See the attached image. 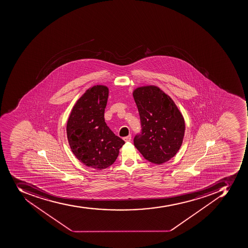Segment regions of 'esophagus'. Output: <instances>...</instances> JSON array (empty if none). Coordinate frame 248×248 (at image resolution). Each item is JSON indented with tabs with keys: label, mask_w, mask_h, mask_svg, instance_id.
<instances>
[{
	"label": "esophagus",
	"mask_w": 248,
	"mask_h": 248,
	"mask_svg": "<svg viewBox=\"0 0 248 248\" xmlns=\"http://www.w3.org/2000/svg\"><path fill=\"white\" fill-rule=\"evenodd\" d=\"M123 140H124L125 142H129V141H131V135L127 136V137H124Z\"/></svg>",
	"instance_id": "34e87169"
}]
</instances>
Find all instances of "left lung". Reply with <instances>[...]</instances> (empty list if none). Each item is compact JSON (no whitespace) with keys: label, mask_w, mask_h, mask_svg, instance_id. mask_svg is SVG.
Listing matches in <instances>:
<instances>
[{"label":"left lung","mask_w":248,"mask_h":248,"mask_svg":"<svg viewBox=\"0 0 248 248\" xmlns=\"http://www.w3.org/2000/svg\"><path fill=\"white\" fill-rule=\"evenodd\" d=\"M133 96L142 127L141 134L134 138V145L151 163H165L176 155L183 143L184 116L173 100L157 86L137 87Z\"/></svg>","instance_id":"left-lung-1"}]
</instances>
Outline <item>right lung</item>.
I'll use <instances>...</instances> for the list:
<instances>
[{"label": "right lung", "instance_id": "add662e5", "mask_svg": "<svg viewBox=\"0 0 248 248\" xmlns=\"http://www.w3.org/2000/svg\"><path fill=\"white\" fill-rule=\"evenodd\" d=\"M108 88L96 85L75 104L67 122V138L77 159L97 170L112 165L125 143L105 122Z\"/></svg>", "mask_w": 248, "mask_h": 248}]
</instances>
